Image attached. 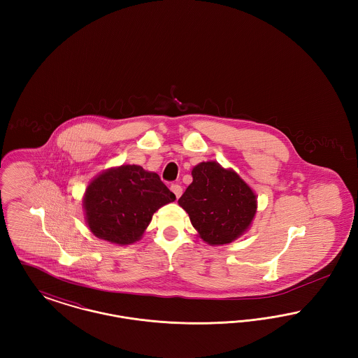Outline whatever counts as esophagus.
I'll return each mask as SVG.
<instances>
[{"label":"esophagus","instance_id":"esophagus-1","mask_svg":"<svg viewBox=\"0 0 358 358\" xmlns=\"http://www.w3.org/2000/svg\"><path fill=\"white\" fill-rule=\"evenodd\" d=\"M171 190L174 193V196H176L177 199L181 197V194H182V187H181V185H178V184H171Z\"/></svg>","mask_w":358,"mask_h":358}]
</instances>
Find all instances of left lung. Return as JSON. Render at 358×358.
Wrapping results in <instances>:
<instances>
[{"instance_id": "8db88e82", "label": "left lung", "mask_w": 358, "mask_h": 358, "mask_svg": "<svg viewBox=\"0 0 358 358\" xmlns=\"http://www.w3.org/2000/svg\"><path fill=\"white\" fill-rule=\"evenodd\" d=\"M193 182L180 197L181 205L199 231L212 245L238 238L256 213V196L235 171L216 162H201L192 171Z\"/></svg>"}]
</instances>
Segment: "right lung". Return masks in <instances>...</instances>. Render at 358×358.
Masks as SVG:
<instances>
[{"mask_svg":"<svg viewBox=\"0 0 358 358\" xmlns=\"http://www.w3.org/2000/svg\"><path fill=\"white\" fill-rule=\"evenodd\" d=\"M176 200L157 173L138 165L104 171L85 190V219L96 238L131 244L143 235L154 212Z\"/></svg>","mask_w":358,"mask_h":358,"instance_id":"obj_1","label":"right lung"}]
</instances>
